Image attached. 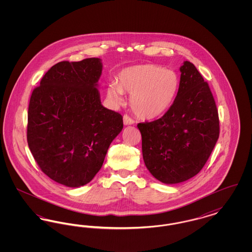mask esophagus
I'll list each match as a JSON object with an SVG mask.
<instances>
[{"label": "esophagus", "mask_w": 252, "mask_h": 252, "mask_svg": "<svg viewBox=\"0 0 252 252\" xmlns=\"http://www.w3.org/2000/svg\"><path fill=\"white\" fill-rule=\"evenodd\" d=\"M123 120H124V125L125 126H129V125H134V120L131 119L128 115H124V118H123Z\"/></svg>", "instance_id": "34e87169"}]
</instances>
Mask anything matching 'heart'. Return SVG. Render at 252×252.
Instances as JSON below:
<instances>
[{
	"mask_svg": "<svg viewBox=\"0 0 252 252\" xmlns=\"http://www.w3.org/2000/svg\"><path fill=\"white\" fill-rule=\"evenodd\" d=\"M180 80L173 70L155 64H140L123 69L118 80L108 87V98L116 105L124 93L130 94L132 111L141 119L153 120L172 106L180 90Z\"/></svg>",
	"mask_w": 252,
	"mask_h": 252,
	"instance_id": "b5f03b06",
	"label": "heart"
}]
</instances>
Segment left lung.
Segmentation results:
<instances>
[{
	"instance_id": "obj_1",
	"label": "left lung",
	"mask_w": 252,
	"mask_h": 252,
	"mask_svg": "<svg viewBox=\"0 0 252 252\" xmlns=\"http://www.w3.org/2000/svg\"><path fill=\"white\" fill-rule=\"evenodd\" d=\"M180 70V90L166 113L137 126L145 166L166 184L198 174L219 137L218 111L209 85L190 61Z\"/></svg>"
}]
</instances>
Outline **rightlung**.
<instances>
[{"mask_svg":"<svg viewBox=\"0 0 252 252\" xmlns=\"http://www.w3.org/2000/svg\"><path fill=\"white\" fill-rule=\"evenodd\" d=\"M100 59L54 65L29 102L27 143L41 171L67 187L89 183L123 129L120 113L103 107Z\"/></svg>","mask_w":252,"mask_h":252,"instance_id":"add662e5","label":"right lung"}]
</instances>
